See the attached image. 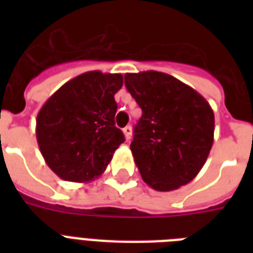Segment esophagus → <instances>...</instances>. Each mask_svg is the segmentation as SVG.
Returning a JSON list of instances; mask_svg holds the SVG:
<instances>
[{"label": "esophagus", "mask_w": 253, "mask_h": 253, "mask_svg": "<svg viewBox=\"0 0 253 253\" xmlns=\"http://www.w3.org/2000/svg\"><path fill=\"white\" fill-rule=\"evenodd\" d=\"M123 134H125V138H126V140L128 142L131 139V135H132V128H131V126L125 127V128H123Z\"/></svg>", "instance_id": "1"}]
</instances>
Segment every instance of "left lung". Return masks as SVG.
<instances>
[{"instance_id": "1", "label": "left lung", "mask_w": 253, "mask_h": 253, "mask_svg": "<svg viewBox=\"0 0 253 253\" xmlns=\"http://www.w3.org/2000/svg\"><path fill=\"white\" fill-rule=\"evenodd\" d=\"M125 85L143 111L130 148L144 182L159 192L189 184L212 147L211 106L193 87L163 72L126 73Z\"/></svg>"}]
</instances>
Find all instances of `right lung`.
Listing matches in <instances>:
<instances>
[{"label":"right lung","mask_w":253,"mask_h":253,"mask_svg":"<svg viewBox=\"0 0 253 253\" xmlns=\"http://www.w3.org/2000/svg\"><path fill=\"white\" fill-rule=\"evenodd\" d=\"M119 73L85 72L65 83L42 106L37 140L49 168L72 182H89L105 172L125 136L114 126Z\"/></svg>","instance_id":"right-lung-1"}]
</instances>
